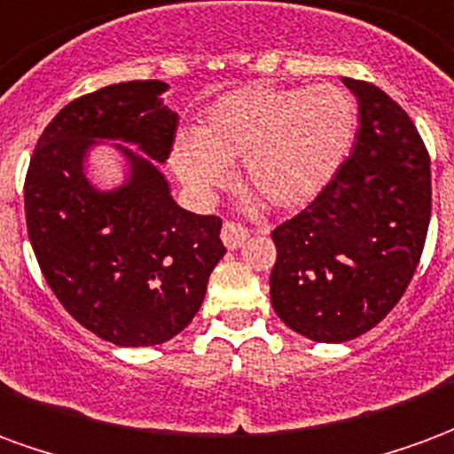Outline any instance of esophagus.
Here are the masks:
<instances>
[{"mask_svg": "<svg viewBox=\"0 0 454 454\" xmlns=\"http://www.w3.org/2000/svg\"><path fill=\"white\" fill-rule=\"evenodd\" d=\"M247 237H249V230H247L244 224L231 223V220L223 224V241H224V247H227L230 251L239 249L241 244L247 241Z\"/></svg>", "mask_w": 454, "mask_h": 454, "instance_id": "34e87169", "label": "esophagus"}]
</instances>
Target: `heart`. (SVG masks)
<instances>
[{"label":"heart","instance_id":"1","mask_svg":"<svg viewBox=\"0 0 454 454\" xmlns=\"http://www.w3.org/2000/svg\"><path fill=\"white\" fill-rule=\"evenodd\" d=\"M356 135V106L332 84L247 87L217 98L193 137L174 150V167L200 193L230 181L244 159V186L276 210L302 207L336 176Z\"/></svg>","mask_w":454,"mask_h":454}]
</instances>
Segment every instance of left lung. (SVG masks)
<instances>
[{"instance_id":"1","label":"left lung","mask_w":454,"mask_h":454,"mask_svg":"<svg viewBox=\"0 0 454 454\" xmlns=\"http://www.w3.org/2000/svg\"><path fill=\"white\" fill-rule=\"evenodd\" d=\"M348 159L312 203L270 231V302L293 332L340 343L392 312L421 261L431 223V157L402 106L370 82Z\"/></svg>"}]
</instances>
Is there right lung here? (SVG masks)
<instances>
[{"instance_id": "1", "label": "right lung", "mask_w": 454, "mask_h": 454, "mask_svg": "<svg viewBox=\"0 0 454 454\" xmlns=\"http://www.w3.org/2000/svg\"><path fill=\"white\" fill-rule=\"evenodd\" d=\"M164 91V82L142 79L74 98L38 137L23 184L43 278L84 329L125 348L184 332L227 251L223 220L178 207L157 168L171 154L178 125L159 98ZM98 139H118L131 164L129 181L114 192H98L83 174Z\"/></svg>"}]
</instances>
